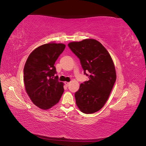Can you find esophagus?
Segmentation results:
<instances>
[{
	"mask_svg": "<svg viewBox=\"0 0 146 146\" xmlns=\"http://www.w3.org/2000/svg\"><path fill=\"white\" fill-rule=\"evenodd\" d=\"M64 84H65V85H66V86H68L69 85V84H70V82H64Z\"/></svg>",
	"mask_w": 146,
	"mask_h": 146,
	"instance_id": "obj_1",
	"label": "esophagus"
}]
</instances>
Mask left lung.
<instances>
[{"label":"left lung","instance_id":"1","mask_svg":"<svg viewBox=\"0 0 146 146\" xmlns=\"http://www.w3.org/2000/svg\"><path fill=\"white\" fill-rule=\"evenodd\" d=\"M68 46L80 59L88 81L81 83L75 94L76 104L85 114L96 113L109 98L116 80V69L111 56L105 47L94 39L74 41Z\"/></svg>","mask_w":146,"mask_h":146}]
</instances>
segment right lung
Segmentation results:
<instances>
[{
    "mask_svg": "<svg viewBox=\"0 0 146 146\" xmlns=\"http://www.w3.org/2000/svg\"><path fill=\"white\" fill-rule=\"evenodd\" d=\"M66 45L50 42L34 49L29 55L24 68L25 91L32 102L47 110L58 103L64 92V83L55 77V63Z\"/></svg>",
    "mask_w": 146,
    "mask_h": 146,
    "instance_id": "obj_1",
    "label": "right lung"
}]
</instances>
